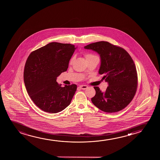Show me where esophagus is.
Returning a JSON list of instances; mask_svg holds the SVG:
<instances>
[{"instance_id": "obj_1", "label": "esophagus", "mask_w": 160, "mask_h": 160, "mask_svg": "<svg viewBox=\"0 0 160 160\" xmlns=\"http://www.w3.org/2000/svg\"><path fill=\"white\" fill-rule=\"evenodd\" d=\"M80 88L82 90H86V89L88 88V86L86 85H81L80 86Z\"/></svg>"}]
</instances>
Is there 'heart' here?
Instances as JSON below:
<instances>
[{
  "mask_svg": "<svg viewBox=\"0 0 160 160\" xmlns=\"http://www.w3.org/2000/svg\"><path fill=\"white\" fill-rule=\"evenodd\" d=\"M93 56V55H90V54H88V55H86V58H88L89 57H91V56ZM72 61H73V58H72L71 60H70V63H72Z\"/></svg>",
  "mask_w": 160,
  "mask_h": 160,
  "instance_id": "b5f03b06",
  "label": "heart"
}]
</instances>
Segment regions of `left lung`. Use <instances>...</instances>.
I'll use <instances>...</instances> for the list:
<instances>
[{"instance_id": "8db88e82", "label": "left lung", "mask_w": 160, "mask_h": 160, "mask_svg": "<svg viewBox=\"0 0 160 160\" xmlns=\"http://www.w3.org/2000/svg\"><path fill=\"white\" fill-rule=\"evenodd\" d=\"M84 48L100 55L99 74L109 84L104 92L94 86L96 94L91 98L92 103L109 113L123 109L132 101L138 86L136 65L131 56L125 49L107 42H93Z\"/></svg>"}]
</instances>
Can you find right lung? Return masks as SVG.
Returning <instances> with one entry per match:
<instances>
[{"label":"right lung","mask_w":160,"mask_h":160,"mask_svg":"<svg viewBox=\"0 0 160 160\" xmlns=\"http://www.w3.org/2000/svg\"><path fill=\"white\" fill-rule=\"evenodd\" d=\"M75 48L74 45L52 42L31 52L27 59L23 73L27 91L44 112L57 113L70 104L77 85L61 87L56 79L67 70Z\"/></svg>","instance_id":"right-lung-1"}]
</instances>
